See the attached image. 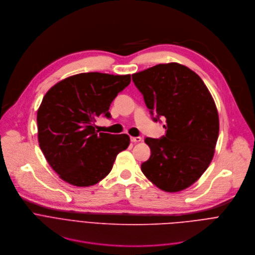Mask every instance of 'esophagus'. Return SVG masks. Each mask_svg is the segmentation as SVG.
Masks as SVG:
<instances>
[{"mask_svg": "<svg viewBox=\"0 0 255 255\" xmlns=\"http://www.w3.org/2000/svg\"><path fill=\"white\" fill-rule=\"evenodd\" d=\"M130 139H131V141L134 142V143H138V142H141V141H142V138H141V137H131Z\"/></svg>", "mask_w": 255, "mask_h": 255, "instance_id": "esophagus-1", "label": "esophagus"}]
</instances>
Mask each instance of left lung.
I'll list each match as a JSON object with an SVG mask.
<instances>
[{"mask_svg":"<svg viewBox=\"0 0 255 255\" xmlns=\"http://www.w3.org/2000/svg\"><path fill=\"white\" fill-rule=\"evenodd\" d=\"M144 102L164 117L165 135L145 138L151 154L141 170L153 185L175 193L191 187L210 165L219 135L215 102L195 71L176 62L162 63L132 75Z\"/></svg>","mask_w":255,"mask_h":255,"instance_id":"1","label":"left lung"}]
</instances>
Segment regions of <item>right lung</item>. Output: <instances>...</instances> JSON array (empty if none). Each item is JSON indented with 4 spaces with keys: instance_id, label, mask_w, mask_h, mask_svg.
I'll list each match as a JSON object with an SVG mask.
<instances>
[{
    "instance_id": "obj_1",
    "label": "right lung",
    "mask_w": 255,
    "mask_h": 255,
    "mask_svg": "<svg viewBox=\"0 0 255 255\" xmlns=\"http://www.w3.org/2000/svg\"><path fill=\"white\" fill-rule=\"evenodd\" d=\"M130 82V75L85 72L60 81L45 94L37 112L39 146L66 183L96 185L129 146L127 134L99 133L95 122L100 116L111 117V103Z\"/></svg>"
}]
</instances>
